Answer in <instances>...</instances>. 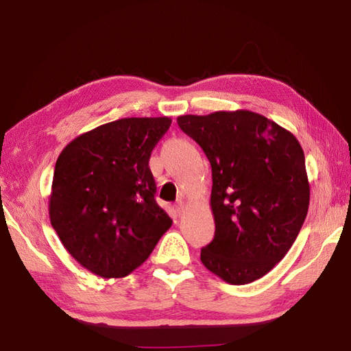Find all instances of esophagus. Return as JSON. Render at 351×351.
Here are the masks:
<instances>
[{"label":"esophagus","instance_id":"34e87169","mask_svg":"<svg viewBox=\"0 0 351 351\" xmlns=\"http://www.w3.org/2000/svg\"><path fill=\"white\" fill-rule=\"evenodd\" d=\"M175 210H176L178 214H181L184 211V202H182V200H180V202L175 205Z\"/></svg>","mask_w":351,"mask_h":351}]
</instances>
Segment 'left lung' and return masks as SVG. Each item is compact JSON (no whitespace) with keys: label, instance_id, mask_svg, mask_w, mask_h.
Instances as JSON below:
<instances>
[{"label":"left lung","instance_id":"left-lung-1","mask_svg":"<svg viewBox=\"0 0 351 351\" xmlns=\"http://www.w3.org/2000/svg\"><path fill=\"white\" fill-rule=\"evenodd\" d=\"M213 171L214 240L202 264L232 285L263 278L287 255L309 208L303 149L293 134L247 110L180 116Z\"/></svg>","mask_w":351,"mask_h":351}]
</instances>
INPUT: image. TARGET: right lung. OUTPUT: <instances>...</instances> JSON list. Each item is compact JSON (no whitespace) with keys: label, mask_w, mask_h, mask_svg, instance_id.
Instances as JSON below:
<instances>
[{"label":"right lung","mask_w":351,"mask_h":351,"mask_svg":"<svg viewBox=\"0 0 351 351\" xmlns=\"http://www.w3.org/2000/svg\"><path fill=\"white\" fill-rule=\"evenodd\" d=\"M169 117H126L81 134L57 158L49 220L73 259L101 278H125L171 226L156 204L149 158Z\"/></svg>","instance_id":"right-lung-1"}]
</instances>
